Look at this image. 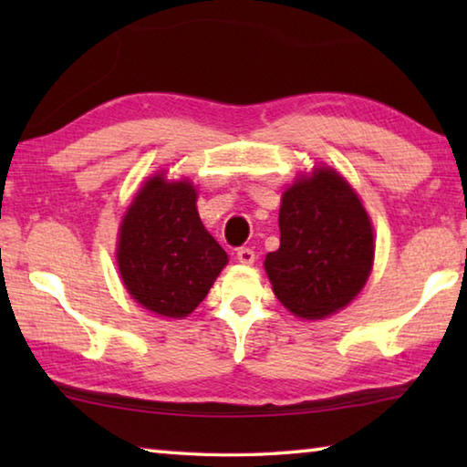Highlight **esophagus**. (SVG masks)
<instances>
[{
    "mask_svg": "<svg viewBox=\"0 0 467 467\" xmlns=\"http://www.w3.org/2000/svg\"><path fill=\"white\" fill-rule=\"evenodd\" d=\"M236 259H239L241 264H253L255 262V251L249 247H239L236 249Z\"/></svg>",
    "mask_w": 467,
    "mask_h": 467,
    "instance_id": "1",
    "label": "esophagus"
}]
</instances>
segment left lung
<instances>
[{
  "mask_svg": "<svg viewBox=\"0 0 467 467\" xmlns=\"http://www.w3.org/2000/svg\"><path fill=\"white\" fill-rule=\"evenodd\" d=\"M278 224L280 249L264 265L288 311L319 319L358 295L373 267V228L344 177L319 169L298 179L282 197Z\"/></svg>",
  "mask_w": 467,
  "mask_h": 467,
  "instance_id": "obj_1",
  "label": "left lung"
}]
</instances>
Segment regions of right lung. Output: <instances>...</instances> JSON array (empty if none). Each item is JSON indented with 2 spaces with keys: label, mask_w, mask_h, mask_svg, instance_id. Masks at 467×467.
<instances>
[{
  "label": "right lung",
  "mask_w": 467,
  "mask_h": 467,
  "mask_svg": "<svg viewBox=\"0 0 467 467\" xmlns=\"http://www.w3.org/2000/svg\"><path fill=\"white\" fill-rule=\"evenodd\" d=\"M192 183L156 175L141 187L123 218L117 247L130 295L164 317H187L228 262L205 231Z\"/></svg>",
  "instance_id": "right-lung-1"
}]
</instances>
